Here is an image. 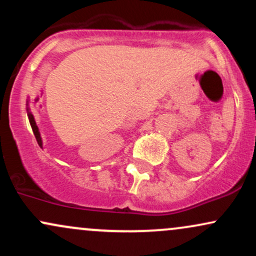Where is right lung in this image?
Segmentation results:
<instances>
[{"mask_svg": "<svg viewBox=\"0 0 256 256\" xmlns=\"http://www.w3.org/2000/svg\"><path fill=\"white\" fill-rule=\"evenodd\" d=\"M26 110H28V120H30V125H31V128H32V131H34V137H36V140H37L38 146H40V148H43V142H42V138H40V130H38V126L36 124V122H34V116H32V113L30 112V107H28V104H26Z\"/></svg>", "mask_w": 256, "mask_h": 256, "instance_id": "obj_1", "label": "right lung"}]
</instances>
